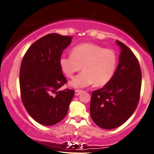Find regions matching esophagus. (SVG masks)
I'll return each instance as SVG.
<instances>
[{"instance_id":"obj_1","label":"esophagus","mask_w":154,"mask_h":154,"mask_svg":"<svg viewBox=\"0 0 154 154\" xmlns=\"http://www.w3.org/2000/svg\"><path fill=\"white\" fill-rule=\"evenodd\" d=\"M82 92V91L81 90H75V96H78V95H79L81 94V93Z\"/></svg>"}]
</instances>
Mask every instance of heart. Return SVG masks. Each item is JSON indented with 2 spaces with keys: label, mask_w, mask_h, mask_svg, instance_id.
<instances>
[{
  "label": "heart",
  "mask_w": 154,
  "mask_h": 154,
  "mask_svg": "<svg viewBox=\"0 0 154 154\" xmlns=\"http://www.w3.org/2000/svg\"><path fill=\"white\" fill-rule=\"evenodd\" d=\"M115 51L93 43L78 45L71 50V55L62 56L59 65L68 78L82 69L83 71L69 82L70 86L81 88L95 83L97 87L105 85L111 81L117 65Z\"/></svg>",
  "instance_id": "obj_1"
}]
</instances>
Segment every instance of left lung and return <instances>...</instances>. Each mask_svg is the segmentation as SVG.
I'll return each mask as SVG.
<instances>
[{"label": "left lung", "mask_w": 154, "mask_h": 154, "mask_svg": "<svg viewBox=\"0 0 154 154\" xmlns=\"http://www.w3.org/2000/svg\"><path fill=\"white\" fill-rule=\"evenodd\" d=\"M120 48L119 63L112 79L93 91L90 112L93 122L105 129L123 125L137 108L141 86V72L137 58L129 47L116 40Z\"/></svg>", "instance_id": "left-lung-1"}]
</instances>
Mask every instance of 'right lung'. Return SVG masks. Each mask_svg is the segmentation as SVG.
Instances as JSON below:
<instances>
[{"mask_svg": "<svg viewBox=\"0 0 154 154\" xmlns=\"http://www.w3.org/2000/svg\"><path fill=\"white\" fill-rule=\"evenodd\" d=\"M72 39L48 34L29 47L22 61V100L29 115L42 125H54L62 120L74 95L73 90H59L66 83L59 59Z\"/></svg>", "mask_w": 154, "mask_h": 154, "instance_id": "right-lung-1", "label": "right lung"}]
</instances>
